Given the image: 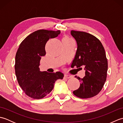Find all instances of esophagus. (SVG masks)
<instances>
[{
	"label": "esophagus",
	"mask_w": 123,
	"mask_h": 123,
	"mask_svg": "<svg viewBox=\"0 0 123 123\" xmlns=\"http://www.w3.org/2000/svg\"><path fill=\"white\" fill-rule=\"evenodd\" d=\"M71 75H70L69 74H64V77L66 78H68V79H69V78H71Z\"/></svg>",
	"instance_id": "34e87169"
}]
</instances>
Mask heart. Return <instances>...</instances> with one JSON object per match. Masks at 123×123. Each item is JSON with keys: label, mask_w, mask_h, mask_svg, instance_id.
<instances>
[{"label": "heart", "mask_w": 123, "mask_h": 123, "mask_svg": "<svg viewBox=\"0 0 123 123\" xmlns=\"http://www.w3.org/2000/svg\"><path fill=\"white\" fill-rule=\"evenodd\" d=\"M63 39H66V40H69V39H70V38H69L68 37H65L63 38Z\"/></svg>", "instance_id": "1"}]
</instances>
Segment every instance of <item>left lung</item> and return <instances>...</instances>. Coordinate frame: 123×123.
<instances>
[{
    "instance_id": "1",
    "label": "left lung",
    "mask_w": 123,
    "mask_h": 123,
    "mask_svg": "<svg viewBox=\"0 0 123 123\" xmlns=\"http://www.w3.org/2000/svg\"><path fill=\"white\" fill-rule=\"evenodd\" d=\"M71 34L77 44L71 67L75 66L79 69L84 67L85 70L83 78L75 76L80 85L73 93L80 98L93 97L101 91L106 80L108 62L105 49L100 41L90 34L71 31Z\"/></svg>"
}]
</instances>
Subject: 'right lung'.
<instances>
[{
  "label": "right lung",
  "mask_w": 123,
  "mask_h": 123,
  "mask_svg": "<svg viewBox=\"0 0 123 123\" xmlns=\"http://www.w3.org/2000/svg\"><path fill=\"white\" fill-rule=\"evenodd\" d=\"M60 33V31H36L19 45L15 56V74L20 87L30 97L44 98L53 90L55 82L63 78L64 74L61 72L40 71L39 68L41 57L46 54V42Z\"/></svg>",
  "instance_id": "right-lung-1"
}]
</instances>
